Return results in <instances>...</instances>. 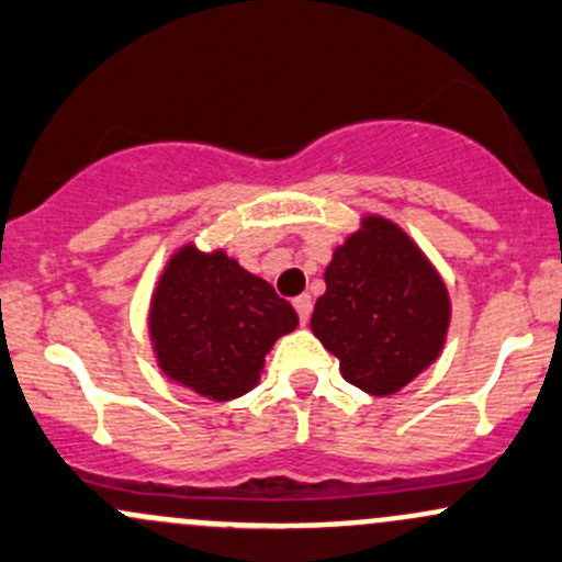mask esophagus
<instances>
[{
	"label": "esophagus",
	"mask_w": 562,
	"mask_h": 562,
	"mask_svg": "<svg viewBox=\"0 0 562 562\" xmlns=\"http://www.w3.org/2000/svg\"><path fill=\"white\" fill-rule=\"evenodd\" d=\"M294 311H297V316H300V324H307V318H311V311H313V303H311V297H307V294H300V297H294Z\"/></svg>",
	"instance_id": "esophagus-1"
}]
</instances>
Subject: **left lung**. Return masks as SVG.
<instances>
[{
	"mask_svg": "<svg viewBox=\"0 0 562 562\" xmlns=\"http://www.w3.org/2000/svg\"><path fill=\"white\" fill-rule=\"evenodd\" d=\"M313 335L340 359L356 389L391 396L442 353L450 294L442 276L400 225L364 216L327 265Z\"/></svg>",
	"mask_w": 562,
	"mask_h": 562,
	"instance_id": "1",
	"label": "left lung"
}]
</instances>
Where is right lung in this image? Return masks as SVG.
Listing matches in <instances>:
<instances>
[{"label":"right lung","mask_w":562,"mask_h":562,"mask_svg":"<svg viewBox=\"0 0 562 562\" xmlns=\"http://www.w3.org/2000/svg\"><path fill=\"white\" fill-rule=\"evenodd\" d=\"M294 307L225 251L184 244L162 268L149 303V340L173 383L231 402L249 394L265 356L297 327Z\"/></svg>","instance_id":"right-lung-1"}]
</instances>
